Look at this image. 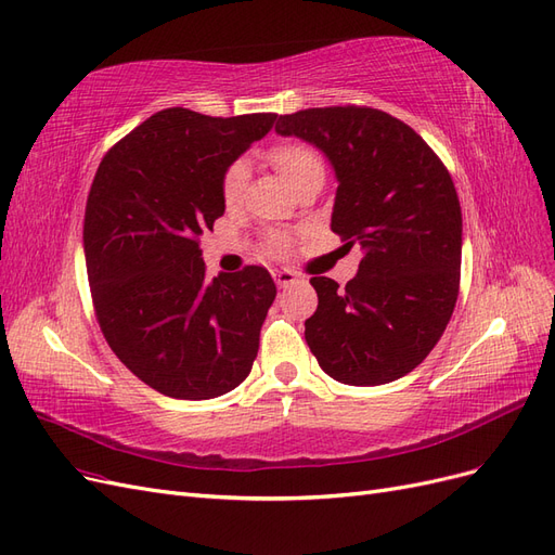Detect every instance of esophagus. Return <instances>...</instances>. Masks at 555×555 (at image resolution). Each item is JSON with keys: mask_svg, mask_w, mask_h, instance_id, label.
<instances>
[{"mask_svg": "<svg viewBox=\"0 0 555 555\" xmlns=\"http://www.w3.org/2000/svg\"><path fill=\"white\" fill-rule=\"evenodd\" d=\"M274 281L279 288H288L297 281V274L293 272V269H274Z\"/></svg>", "mask_w": 555, "mask_h": 555, "instance_id": "obj_1", "label": "esophagus"}]
</instances>
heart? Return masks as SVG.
<instances>
[{"instance_id":"obj_1","label":"heart","mask_w":555,"mask_h":555,"mask_svg":"<svg viewBox=\"0 0 555 555\" xmlns=\"http://www.w3.org/2000/svg\"><path fill=\"white\" fill-rule=\"evenodd\" d=\"M269 163L274 165V169L281 173L283 179L288 181V185H297L302 179H307L309 173L313 171H323V163L321 155L315 153L313 146L305 144V141H286V144H279L272 151H269ZM246 179H248V169L246 165L232 163L223 177V199L228 207L236 204L244 195L246 188ZM286 248V242L283 240H274L272 242V250L281 253Z\"/></svg>"}]
</instances>
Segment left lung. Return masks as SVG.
<instances>
[{
  "label": "left lung",
  "mask_w": 555,
  "mask_h": 555,
  "mask_svg": "<svg viewBox=\"0 0 555 555\" xmlns=\"http://www.w3.org/2000/svg\"><path fill=\"white\" fill-rule=\"evenodd\" d=\"M276 132L325 153L339 183L330 228L365 250L346 288L311 279L319 309L305 339L335 382L390 384L433 351L461 288L451 173L406 122L370 106L305 108L279 116Z\"/></svg>",
  "instance_id": "1"
}]
</instances>
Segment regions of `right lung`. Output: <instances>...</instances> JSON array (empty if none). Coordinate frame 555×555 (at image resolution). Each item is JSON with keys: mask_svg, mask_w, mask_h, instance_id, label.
Here are the masks:
<instances>
[{"mask_svg": "<svg viewBox=\"0 0 555 555\" xmlns=\"http://www.w3.org/2000/svg\"><path fill=\"white\" fill-rule=\"evenodd\" d=\"M274 120L157 111L94 173L83 220L94 313L122 365L167 398L225 395L258 356L274 281L258 264L207 281L199 234L225 214L228 167Z\"/></svg>", "mask_w": 555, "mask_h": 555, "instance_id": "obj_1", "label": "right lung"}]
</instances>
